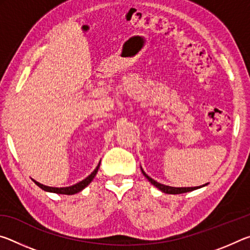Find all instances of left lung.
<instances>
[{"instance_id": "8db88e82", "label": "left lung", "mask_w": 250, "mask_h": 250, "mask_svg": "<svg viewBox=\"0 0 250 250\" xmlns=\"http://www.w3.org/2000/svg\"><path fill=\"white\" fill-rule=\"evenodd\" d=\"M141 171L143 173V175H145L146 179L151 182L152 184L156 186V188H158L160 191H162L163 193H167V194H182V193H186V192H191V191H194V189H197V188H202V186H195V188H173V186H167V185L159 183V182L154 181L153 179H151L149 175L146 174V172L143 171L142 168H141ZM205 185H203V186H205Z\"/></svg>"}]
</instances>
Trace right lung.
I'll return each mask as SVG.
<instances>
[{"label": "right lung", "mask_w": 250, "mask_h": 250, "mask_svg": "<svg viewBox=\"0 0 250 250\" xmlns=\"http://www.w3.org/2000/svg\"><path fill=\"white\" fill-rule=\"evenodd\" d=\"M100 167V163L97 166V167L94 170V172L91 173L89 176H87L86 179L83 180L82 182H79L77 184H74L71 186H68V188H52V186H46L39 183V182H36L35 180H33L35 182V184L37 186H40L42 189H44L46 192H52V193H57V194H65V195H73V194L78 193L80 191H83V189L86 188V186L90 183V182L94 180V177L96 176L97 172H98V168Z\"/></svg>", "instance_id": "obj_1"}]
</instances>
